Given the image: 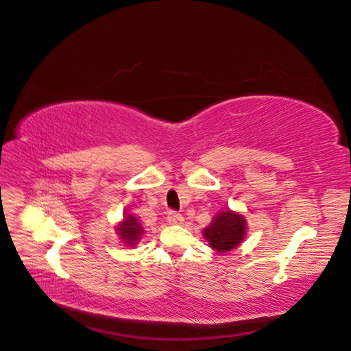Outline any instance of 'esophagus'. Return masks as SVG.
Instances as JSON below:
<instances>
[{"label":"esophagus","instance_id":"obj_1","mask_svg":"<svg viewBox=\"0 0 351 351\" xmlns=\"http://www.w3.org/2000/svg\"><path fill=\"white\" fill-rule=\"evenodd\" d=\"M167 221L169 222V224L177 226V224H182V222H183L184 219H183V215H182V214H177L176 210H169L168 214H167Z\"/></svg>","mask_w":351,"mask_h":351}]
</instances>
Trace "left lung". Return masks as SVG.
<instances>
[{
  "mask_svg": "<svg viewBox=\"0 0 351 351\" xmlns=\"http://www.w3.org/2000/svg\"><path fill=\"white\" fill-rule=\"evenodd\" d=\"M246 219L239 212L221 210L204 230V237L217 252H228L237 247L246 236Z\"/></svg>",
  "mask_w": 351,
  "mask_h": 351,
  "instance_id": "8db88e82",
  "label": "left lung"
}]
</instances>
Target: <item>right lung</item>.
I'll return each instance as SVG.
<instances>
[{
  "mask_svg": "<svg viewBox=\"0 0 351 351\" xmlns=\"http://www.w3.org/2000/svg\"><path fill=\"white\" fill-rule=\"evenodd\" d=\"M117 232H119L121 241L132 247L141 240L143 234V228L134 215L124 214V219L120 222L119 227H117Z\"/></svg>",
  "mask_w": 351,
  "mask_h": 351,
  "instance_id": "1",
  "label": "right lung"
}]
</instances>
